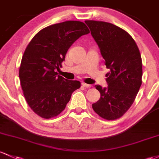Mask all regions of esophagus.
<instances>
[{
	"instance_id": "obj_1",
	"label": "esophagus",
	"mask_w": 159,
	"mask_h": 159,
	"mask_svg": "<svg viewBox=\"0 0 159 159\" xmlns=\"http://www.w3.org/2000/svg\"><path fill=\"white\" fill-rule=\"evenodd\" d=\"M82 86L84 87V88H90L92 87L90 84H86V83H82Z\"/></svg>"
}]
</instances>
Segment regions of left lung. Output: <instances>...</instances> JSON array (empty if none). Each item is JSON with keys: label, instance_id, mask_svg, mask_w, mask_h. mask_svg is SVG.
Returning a JSON list of instances; mask_svg holds the SVG:
<instances>
[{"label": "left lung", "instance_id": "obj_1", "mask_svg": "<svg viewBox=\"0 0 159 159\" xmlns=\"http://www.w3.org/2000/svg\"><path fill=\"white\" fill-rule=\"evenodd\" d=\"M110 71L106 75L109 86L96 89L100 98L92 105L101 118H120L130 109L142 84V59L134 38L116 25L102 21L86 20Z\"/></svg>", "mask_w": 159, "mask_h": 159}]
</instances>
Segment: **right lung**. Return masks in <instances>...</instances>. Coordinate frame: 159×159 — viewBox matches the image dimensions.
Returning <instances> with one entry per match:
<instances>
[{
	"label": "right lung",
	"mask_w": 159,
	"mask_h": 159,
	"mask_svg": "<svg viewBox=\"0 0 159 159\" xmlns=\"http://www.w3.org/2000/svg\"><path fill=\"white\" fill-rule=\"evenodd\" d=\"M90 32L80 21H66L38 31L25 48L19 76L24 97L35 114L45 119L65 109L81 82L65 79L57 71L73 43Z\"/></svg>",
	"instance_id": "add662e5"
}]
</instances>
